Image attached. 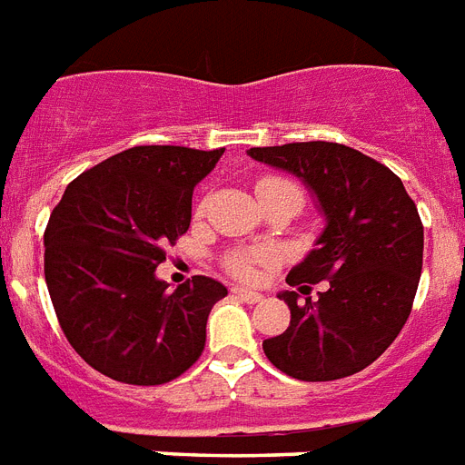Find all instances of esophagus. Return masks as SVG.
Listing matches in <instances>:
<instances>
[{
	"mask_svg": "<svg viewBox=\"0 0 465 465\" xmlns=\"http://www.w3.org/2000/svg\"><path fill=\"white\" fill-rule=\"evenodd\" d=\"M233 295L241 300H245L248 305H257V302H262L264 295L262 292H255V291H248V288H233Z\"/></svg>",
	"mask_w": 465,
	"mask_h": 465,
	"instance_id": "obj_1",
	"label": "esophagus"
}]
</instances>
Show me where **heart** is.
Instances as JSON below:
<instances>
[{"label": "heart", "mask_w": 465, "mask_h": 465, "mask_svg": "<svg viewBox=\"0 0 465 465\" xmlns=\"http://www.w3.org/2000/svg\"><path fill=\"white\" fill-rule=\"evenodd\" d=\"M274 184H291V182H286V179L267 177L257 184V189H264V186ZM276 260H279V252H276L274 248H264V245L262 248H243V251H233L232 255L226 257V269L241 281H257L264 269L272 267Z\"/></svg>", "instance_id": "b5f03b06"}]
</instances>
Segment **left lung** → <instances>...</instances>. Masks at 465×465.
Segmentation results:
<instances>
[{
	"instance_id": "left-lung-1",
	"label": "left lung",
	"mask_w": 465,
	"mask_h": 465,
	"mask_svg": "<svg viewBox=\"0 0 465 465\" xmlns=\"http://www.w3.org/2000/svg\"><path fill=\"white\" fill-rule=\"evenodd\" d=\"M248 155L298 177L326 220L286 283L305 295L310 283L329 281V291L319 302L279 292L291 307V326L262 342L264 354L298 381L352 376L392 345L411 314L423 269L416 203L392 170L342 143H283Z\"/></svg>"
}]
</instances>
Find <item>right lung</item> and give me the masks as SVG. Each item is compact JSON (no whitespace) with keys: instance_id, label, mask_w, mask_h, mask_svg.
Returning a JSON list of instances; mask_svg holds the SVG:
<instances>
[{"instance_id":"1","label":"right lung","mask_w":465,"mask_h":465,"mask_svg":"<svg viewBox=\"0 0 465 465\" xmlns=\"http://www.w3.org/2000/svg\"><path fill=\"white\" fill-rule=\"evenodd\" d=\"M224 148L134 146L73 179L45 232V279L58 323L104 376L163 385L193 366L226 288L193 276L170 291L155 276L186 233L191 196Z\"/></svg>"}]
</instances>
